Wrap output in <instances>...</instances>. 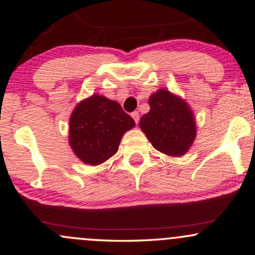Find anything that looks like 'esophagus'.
<instances>
[{"label": "esophagus", "instance_id": "esophagus-1", "mask_svg": "<svg viewBox=\"0 0 255 255\" xmlns=\"http://www.w3.org/2000/svg\"><path fill=\"white\" fill-rule=\"evenodd\" d=\"M131 116H132V118H133V121L135 122V123L138 124V122H139V113H138V111H134V113H132Z\"/></svg>", "mask_w": 255, "mask_h": 255}]
</instances>
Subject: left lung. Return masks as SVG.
Masks as SVG:
<instances>
[{"label":"left lung","instance_id":"left-lung-1","mask_svg":"<svg viewBox=\"0 0 255 255\" xmlns=\"http://www.w3.org/2000/svg\"><path fill=\"white\" fill-rule=\"evenodd\" d=\"M149 111L140 118L139 127L153 147L169 156H182L196 138V120L182 97L165 88L148 99Z\"/></svg>","mask_w":255,"mask_h":255}]
</instances>
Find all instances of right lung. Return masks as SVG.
Returning a JSON list of instances; mask_svg holds the SVG:
<instances>
[{"label":"right lung","mask_w":255,"mask_h":255,"mask_svg":"<svg viewBox=\"0 0 255 255\" xmlns=\"http://www.w3.org/2000/svg\"><path fill=\"white\" fill-rule=\"evenodd\" d=\"M134 125L120 103L94 94L73 110L68 127L69 146L83 163L101 165L118 151L123 134Z\"/></svg>","instance_id":"1"}]
</instances>
